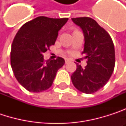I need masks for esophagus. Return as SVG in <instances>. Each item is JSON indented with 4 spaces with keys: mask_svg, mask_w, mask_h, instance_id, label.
I'll return each instance as SVG.
<instances>
[{
    "mask_svg": "<svg viewBox=\"0 0 126 126\" xmlns=\"http://www.w3.org/2000/svg\"><path fill=\"white\" fill-rule=\"evenodd\" d=\"M65 63H68L69 62V61H68V59H65Z\"/></svg>",
    "mask_w": 126,
    "mask_h": 126,
    "instance_id": "obj_1",
    "label": "esophagus"
}]
</instances>
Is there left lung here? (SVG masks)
<instances>
[{
  "mask_svg": "<svg viewBox=\"0 0 126 126\" xmlns=\"http://www.w3.org/2000/svg\"><path fill=\"white\" fill-rule=\"evenodd\" d=\"M84 33L85 46L82 54L88 60L83 68L79 64L71 78L79 91L91 94L103 88L113 73L115 54L110 34L90 17L72 18Z\"/></svg>",
  "mask_w": 126,
  "mask_h": 126,
  "instance_id": "8db88e82",
  "label": "left lung"
}]
</instances>
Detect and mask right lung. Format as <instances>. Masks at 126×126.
Wrapping results in <instances>:
<instances>
[{
    "mask_svg": "<svg viewBox=\"0 0 126 126\" xmlns=\"http://www.w3.org/2000/svg\"><path fill=\"white\" fill-rule=\"evenodd\" d=\"M68 18L38 16L25 23L16 33L11 49V65L19 83L30 92L50 88L64 59L44 60V52L54 45Z\"/></svg>",
    "mask_w": 126,
    "mask_h": 126,
    "instance_id": "obj_1",
    "label": "right lung"
}]
</instances>
